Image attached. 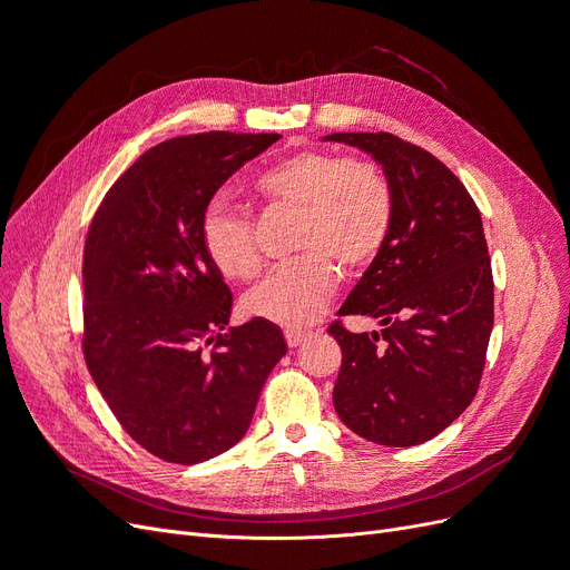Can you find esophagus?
Here are the masks:
<instances>
[{"label":"esophagus","instance_id":"34e87169","mask_svg":"<svg viewBox=\"0 0 570 570\" xmlns=\"http://www.w3.org/2000/svg\"><path fill=\"white\" fill-rule=\"evenodd\" d=\"M308 337H312V335H308L306 331H285L287 347H292V350L299 347V344H304Z\"/></svg>","mask_w":570,"mask_h":570}]
</instances>
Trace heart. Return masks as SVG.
Here are the masks:
<instances>
[{"mask_svg":"<svg viewBox=\"0 0 570 570\" xmlns=\"http://www.w3.org/2000/svg\"><path fill=\"white\" fill-rule=\"evenodd\" d=\"M258 195L302 212L299 262L275 268L249 289L243 306L254 318L299 331L331 304L340 268L366 271L387 245L394 197L387 178L371 164L327 151H302L256 180ZM202 245L228 278L247 281L262 268V252L247 216L214 202L202 218Z\"/></svg>","mask_w":570,"mask_h":570,"instance_id":"1","label":"heart"}]
</instances>
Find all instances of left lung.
<instances>
[{
  "label": "left lung",
  "mask_w": 570,
  "mask_h": 570,
  "mask_svg": "<svg viewBox=\"0 0 570 570\" xmlns=\"http://www.w3.org/2000/svg\"><path fill=\"white\" fill-rule=\"evenodd\" d=\"M323 142L366 151L392 187L387 245L333 323L342 366L333 404L358 438L413 446L440 435L473 402L494 323V283L475 202L433 154L390 132H333Z\"/></svg>",
  "instance_id": "8db88e82"
}]
</instances>
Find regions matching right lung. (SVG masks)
I'll return each instance as SVG.
<instances>
[{"mask_svg": "<svg viewBox=\"0 0 570 570\" xmlns=\"http://www.w3.org/2000/svg\"><path fill=\"white\" fill-rule=\"evenodd\" d=\"M278 140L218 130L151 147L90 226L85 361L126 433L164 461L202 463L243 440L268 373L287 354L275 323L228 327L233 295L202 245V218L220 185Z\"/></svg>", "mask_w": 570, "mask_h": 570, "instance_id": "right-lung-1", "label": "right lung"}]
</instances>
